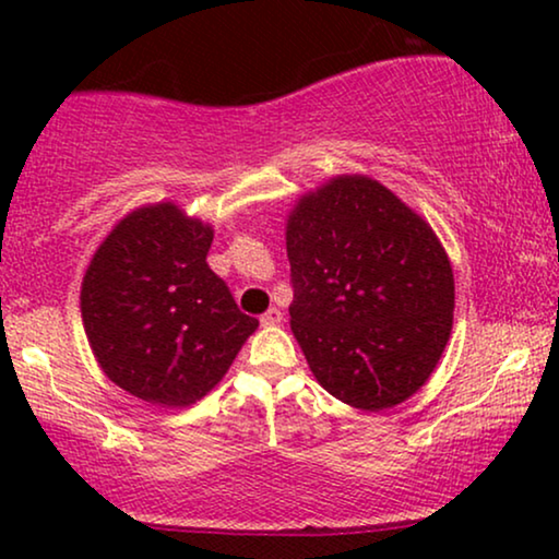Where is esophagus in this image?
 <instances>
[{"instance_id": "34e87169", "label": "esophagus", "mask_w": 559, "mask_h": 559, "mask_svg": "<svg viewBox=\"0 0 559 559\" xmlns=\"http://www.w3.org/2000/svg\"><path fill=\"white\" fill-rule=\"evenodd\" d=\"M277 323H282V312L277 308H270L262 316V325H277Z\"/></svg>"}]
</instances>
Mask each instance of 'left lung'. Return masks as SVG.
Instances as JSON below:
<instances>
[{
  "mask_svg": "<svg viewBox=\"0 0 559 559\" xmlns=\"http://www.w3.org/2000/svg\"><path fill=\"white\" fill-rule=\"evenodd\" d=\"M285 239L289 328L318 384L364 412L409 400L453 331V266L432 226L369 175H335L297 198Z\"/></svg>",
  "mask_w": 559,
  "mask_h": 559,
  "instance_id": "1",
  "label": "left lung"
}]
</instances>
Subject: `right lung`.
Segmentation results:
<instances>
[{
	"label": "right lung",
	"instance_id": "1",
	"mask_svg": "<svg viewBox=\"0 0 559 559\" xmlns=\"http://www.w3.org/2000/svg\"><path fill=\"white\" fill-rule=\"evenodd\" d=\"M211 241V224L163 201L129 211L91 257L83 331L102 371L136 400H203L259 328L205 262Z\"/></svg>",
	"mask_w": 559,
	"mask_h": 559
}]
</instances>
